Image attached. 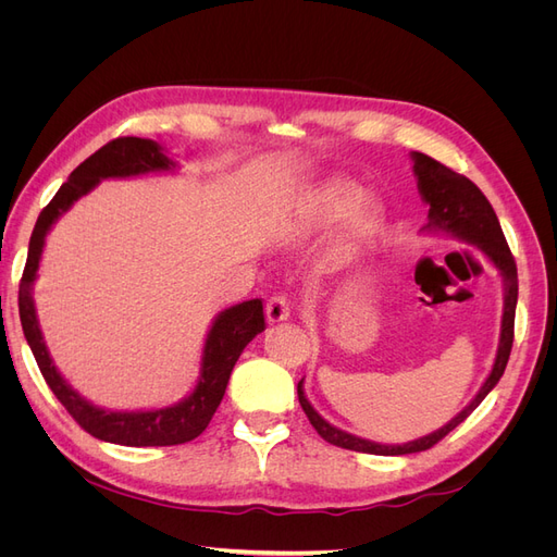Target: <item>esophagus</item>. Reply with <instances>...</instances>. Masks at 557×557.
I'll return each instance as SVG.
<instances>
[{
  "mask_svg": "<svg viewBox=\"0 0 557 557\" xmlns=\"http://www.w3.org/2000/svg\"><path fill=\"white\" fill-rule=\"evenodd\" d=\"M264 315H267V323L269 325H276V323H283V320L290 318V305L288 299H285L283 295H274L267 299V307H264Z\"/></svg>",
  "mask_w": 557,
  "mask_h": 557,
  "instance_id": "34e87169",
  "label": "esophagus"
}]
</instances>
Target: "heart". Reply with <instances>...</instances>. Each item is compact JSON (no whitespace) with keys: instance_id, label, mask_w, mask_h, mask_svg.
I'll list each match as a JSON object with an SVG mask.
<instances>
[{"instance_id":"b5f03b06","label":"heart","mask_w":557,"mask_h":557,"mask_svg":"<svg viewBox=\"0 0 557 557\" xmlns=\"http://www.w3.org/2000/svg\"><path fill=\"white\" fill-rule=\"evenodd\" d=\"M358 199L360 195L356 183L332 176L325 183H320L309 199V223L325 227L348 215V248L360 250L381 234L383 209L374 199Z\"/></svg>"}]
</instances>
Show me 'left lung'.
<instances>
[{
    "mask_svg": "<svg viewBox=\"0 0 557 557\" xmlns=\"http://www.w3.org/2000/svg\"><path fill=\"white\" fill-rule=\"evenodd\" d=\"M413 160V174L418 178V193L423 197L425 205L430 207L428 213V225L423 232L436 234L444 232L450 234V237L474 244L479 246L487 260H491L504 283V313H502V332H499V346H497V356L493 362L491 374L483 381L481 391L474 395L467 407L455 416L450 423L440 428L436 432L420 436V440H413L409 444H376L362 440V436L348 434L339 428L330 425L327 420L320 416L311 401L305 395V381L297 383V395L299 404L305 409L307 418L311 420V425L315 432L323 436L325 442L348 448V450H358V453H372V455H407V453H420L428 450L434 444H440L448 432L458 428L462 420L474 411L479 404L485 399V395L493 391V387L499 383L504 369H507L509 356H511V346H513V318H516V301H518V272H516V260L509 250L507 239H504V232L499 227L497 213L493 211L491 201L485 199V195L476 188V183H471L467 176L453 172L450 166L436 162L434 158L425 153H411Z\"/></svg>",
    "mask_w": 557,
    "mask_h": 557,
    "instance_id": "left-lung-1",
    "label": "left lung"
}]
</instances>
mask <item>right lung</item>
<instances>
[{
	"label": "right lung",
	"mask_w": 557,
	"mask_h": 557,
	"mask_svg": "<svg viewBox=\"0 0 557 557\" xmlns=\"http://www.w3.org/2000/svg\"><path fill=\"white\" fill-rule=\"evenodd\" d=\"M172 170H176V162L166 158L158 141L139 137L113 139L99 148L97 153H92L86 162H81L70 174V178H66V183H62V188L39 213L35 232H32L29 239L27 264L18 290V311L25 339L32 352H35V360L48 387L62 401V407L70 411L76 423L88 434H92L95 440H102L109 444L176 446L193 442L195 436H199L211 423L242 350L264 330L262 299H248L242 301V305H234L218 313L207 334L195 391L188 397H183L181 401L164 409L111 411L95 407L92 401L81 397L58 372V367L53 364V358H50V352L46 348L35 309V297H32V285L37 281L46 234L55 225L58 218L64 211H70L78 197L88 195L99 181L129 178Z\"/></svg>",
	"instance_id": "obj_1"
}]
</instances>
